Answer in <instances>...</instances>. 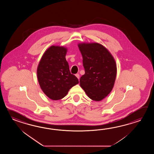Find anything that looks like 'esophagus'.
Listing matches in <instances>:
<instances>
[{
    "label": "esophagus",
    "mask_w": 154,
    "mask_h": 154,
    "mask_svg": "<svg viewBox=\"0 0 154 154\" xmlns=\"http://www.w3.org/2000/svg\"><path fill=\"white\" fill-rule=\"evenodd\" d=\"M75 76H76V78L78 79H79V78H80V75H79V74H76Z\"/></svg>",
    "instance_id": "1"
}]
</instances>
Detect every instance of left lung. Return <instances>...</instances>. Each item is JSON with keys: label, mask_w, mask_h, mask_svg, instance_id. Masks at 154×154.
<instances>
[{"label": "left lung", "mask_w": 154, "mask_h": 154, "mask_svg": "<svg viewBox=\"0 0 154 154\" xmlns=\"http://www.w3.org/2000/svg\"><path fill=\"white\" fill-rule=\"evenodd\" d=\"M85 74L80 86L88 97L100 101L111 92L115 84L117 66L111 54L97 43H79Z\"/></svg>", "instance_id": "8db88e82"}]
</instances>
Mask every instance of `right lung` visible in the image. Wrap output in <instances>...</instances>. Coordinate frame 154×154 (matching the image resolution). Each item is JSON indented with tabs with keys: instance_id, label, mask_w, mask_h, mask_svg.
<instances>
[{
	"instance_id": "obj_1",
	"label": "right lung",
	"mask_w": 154,
	"mask_h": 154,
	"mask_svg": "<svg viewBox=\"0 0 154 154\" xmlns=\"http://www.w3.org/2000/svg\"><path fill=\"white\" fill-rule=\"evenodd\" d=\"M66 48L52 46L43 54L37 74L43 92L53 100L64 97L69 90L79 83L78 79L71 74L66 59Z\"/></svg>"
}]
</instances>
